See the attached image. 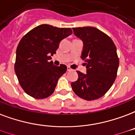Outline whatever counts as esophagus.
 I'll return each instance as SVG.
<instances>
[{"label":"esophagus","instance_id":"esophagus-1","mask_svg":"<svg viewBox=\"0 0 135 135\" xmlns=\"http://www.w3.org/2000/svg\"><path fill=\"white\" fill-rule=\"evenodd\" d=\"M67 71H72V69H71L70 66H67Z\"/></svg>","mask_w":135,"mask_h":135}]
</instances>
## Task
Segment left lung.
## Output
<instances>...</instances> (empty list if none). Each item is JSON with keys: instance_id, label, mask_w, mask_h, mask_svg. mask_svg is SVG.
<instances>
[{"instance_id": "1", "label": "left lung", "mask_w": 135, "mask_h": 135, "mask_svg": "<svg viewBox=\"0 0 135 135\" xmlns=\"http://www.w3.org/2000/svg\"><path fill=\"white\" fill-rule=\"evenodd\" d=\"M84 43L81 58L85 60L86 74L77 71L79 78L71 84L74 92L91 101L105 94L114 82L119 67L115 44L110 37L94 27L73 28Z\"/></svg>"}]
</instances>
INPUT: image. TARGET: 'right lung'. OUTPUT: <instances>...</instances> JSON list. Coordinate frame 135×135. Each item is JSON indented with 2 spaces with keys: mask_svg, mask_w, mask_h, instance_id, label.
<instances>
[{
  "mask_svg": "<svg viewBox=\"0 0 135 135\" xmlns=\"http://www.w3.org/2000/svg\"><path fill=\"white\" fill-rule=\"evenodd\" d=\"M70 28L42 24L28 32L17 46L15 72L22 89L35 99L51 95L66 66H56L49 61L60 41L70 36Z\"/></svg>",
  "mask_w": 135,
  "mask_h": 135,
  "instance_id": "obj_1",
  "label": "right lung"
}]
</instances>
